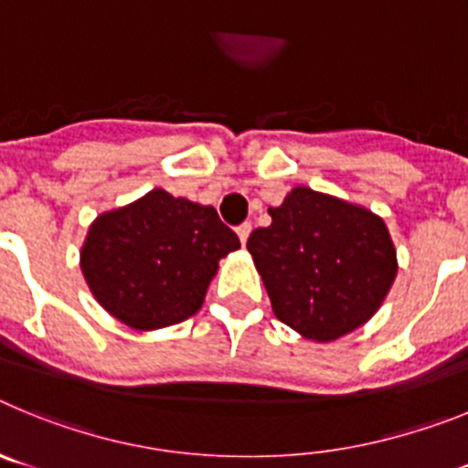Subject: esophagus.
Returning <instances> with one entry per match:
<instances>
[{"label": "esophagus", "mask_w": 468, "mask_h": 468, "mask_svg": "<svg viewBox=\"0 0 468 468\" xmlns=\"http://www.w3.org/2000/svg\"><path fill=\"white\" fill-rule=\"evenodd\" d=\"M250 229H253V225H250V222H241V225L237 227V234H239V239H241V243L248 241V237H250Z\"/></svg>", "instance_id": "obj_1"}]
</instances>
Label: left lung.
Returning <instances> with one entry per match:
<instances>
[{
  "label": "left lung",
  "instance_id": "obj_1",
  "mask_svg": "<svg viewBox=\"0 0 468 468\" xmlns=\"http://www.w3.org/2000/svg\"><path fill=\"white\" fill-rule=\"evenodd\" d=\"M270 215L246 246L276 318L314 342L366 324L399 271L382 218L309 187L292 189Z\"/></svg>",
  "mask_w": 468,
  "mask_h": 468
}]
</instances>
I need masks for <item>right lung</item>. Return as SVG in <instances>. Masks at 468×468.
Returning <instances> with one entry per match:
<instances>
[{"instance_id": "add662e5", "label": "right lung", "mask_w": 468, "mask_h": 468, "mask_svg": "<svg viewBox=\"0 0 468 468\" xmlns=\"http://www.w3.org/2000/svg\"><path fill=\"white\" fill-rule=\"evenodd\" d=\"M239 246L213 206L152 189L95 218L81 271L95 300L122 324L166 328L201 309L218 262Z\"/></svg>"}]
</instances>
